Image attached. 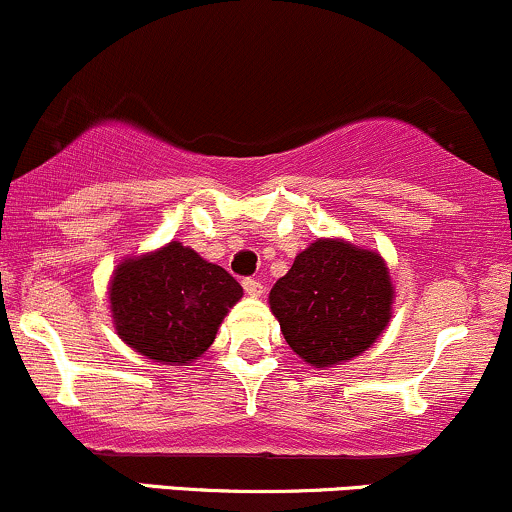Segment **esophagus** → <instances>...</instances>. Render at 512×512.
Here are the masks:
<instances>
[{
	"mask_svg": "<svg viewBox=\"0 0 512 512\" xmlns=\"http://www.w3.org/2000/svg\"><path fill=\"white\" fill-rule=\"evenodd\" d=\"M243 289H245V293H248V296H252V298H260L262 293H264V286H262L260 279H245V281H243Z\"/></svg>",
	"mask_w": 512,
	"mask_h": 512,
	"instance_id": "obj_1",
	"label": "esophagus"
}]
</instances>
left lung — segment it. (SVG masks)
Segmentation results:
<instances>
[{"mask_svg": "<svg viewBox=\"0 0 512 512\" xmlns=\"http://www.w3.org/2000/svg\"><path fill=\"white\" fill-rule=\"evenodd\" d=\"M395 286L383 255L344 238H317L269 291L286 344L327 370L361 356L392 320Z\"/></svg>", "mask_w": 512, "mask_h": 512, "instance_id": "8db88e82", "label": "left lung"}]
</instances>
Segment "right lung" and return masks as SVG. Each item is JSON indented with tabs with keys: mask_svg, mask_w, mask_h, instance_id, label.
Returning a JSON list of instances; mask_svg holds the SVG:
<instances>
[{
	"mask_svg": "<svg viewBox=\"0 0 512 512\" xmlns=\"http://www.w3.org/2000/svg\"><path fill=\"white\" fill-rule=\"evenodd\" d=\"M240 298L243 289L226 269L178 240L125 257L108 286L117 337L163 366L197 361Z\"/></svg>",
	"mask_w": 512,
	"mask_h": 512,
	"instance_id": "1",
	"label": "right lung"
}]
</instances>
